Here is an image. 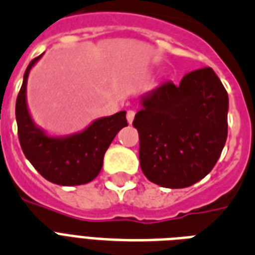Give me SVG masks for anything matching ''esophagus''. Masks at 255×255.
<instances>
[{
	"instance_id": "esophagus-1",
	"label": "esophagus",
	"mask_w": 255,
	"mask_h": 255,
	"mask_svg": "<svg viewBox=\"0 0 255 255\" xmlns=\"http://www.w3.org/2000/svg\"><path fill=\"white\" fill-rule=\"evenodd\" d=\"M134 116H135V112L134 110H128V113H126V120L129 124H131L134 120Z\"/></svg>"
}]
</instances>
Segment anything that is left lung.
<instances>
[{
  "label": "left lung",
  "instance_id": "obj_1",
  "mask_svg": "<svg viewBox=\"0 0 255 255\" xmlns=\"http://www.w3.org/2000/svg\"><path fill=\"white\" fill-rule=\"evenodd\" d=\"M133 126L139 163L150 182L170 189L194 185L212 171L228 138L229 97L212 68L167 81L142 98Z\"/></svg>",
  "mask_w": 255,
  "mask_h": 255
}]
</instances>
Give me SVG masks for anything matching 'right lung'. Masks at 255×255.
<instances>
[{
    "label": "right lung",
    "instance_id": "add662e5",
    "mask_svg": "<svg viewBox=\"0 0 255 255\" xmlns=\"http://www.w3.org/2000/svg\"><path fill=\"white\" fill-rule=\"evenodd\" d=\"M31 60L23 74L22 86L15 101V120L19 145L34 169L43 178L62 186L84 185L100 174L106 150L122 128L128 126L126 112L100 118L82 133L68 138H50L31 122L26 106V81Z\"/></svg>",
    "mask_w": 255,
    "mask_h": 255
}]
</instances>
